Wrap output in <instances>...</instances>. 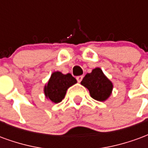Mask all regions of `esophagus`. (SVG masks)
<instances>
[{
    "instance_id": "1",
    "label": "esophagus",
    "mask_w": 148,
    "mask_h": 148,
    "mask_svg": "<svg viewBox=\"0 0 148 148\" xmlns=\"http://www.w3.org/2000/svg\"><path fill=\"white\" fill-rule=\"evenodd\" d=\"M76 78H77V81L78 82H81V81L82 80V78H83V76H82V75H80V76H77Z\"/></svg>"
}]
</instances>
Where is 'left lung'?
I'll return each mask as SVG.
<instances>
[{
    "mask_svg": "<svg viewBox=\"0 0 148 148\" xmlns=\"http://www.w3.org/2000/svg\"><path fill=\"white\" fill-rule=\"evenodd\" d=\"M81 84L89 90L93 99L99 101H106L112 90V84L100 68H95L91 73L86 74Z\"/></svg>",
    "mask_w": 148,
    "mask_h": 148,
    "instance_id": "left-lung-1",
    "label": "left lung"
}]
</instances>
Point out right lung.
Returning <instances> with one entry per match:
<instances>
[{
  "label": "right lung",
  "mask_w": 148,
  "mask_h": 148,
  "mask_svg": "<svg viewBox=\"0 0 148 148\" xmlns=\"http://www.w3.org/2000/svg\"><path fill=\"white\" fill-rule=\"evenodd\" d=\"M76 82L77 80L71 74H63L58 71L54 72L44 88L46 97L53 102H61L68 88Z\"/></svg>",
  "instance_id": "1"
}]
</instances>
